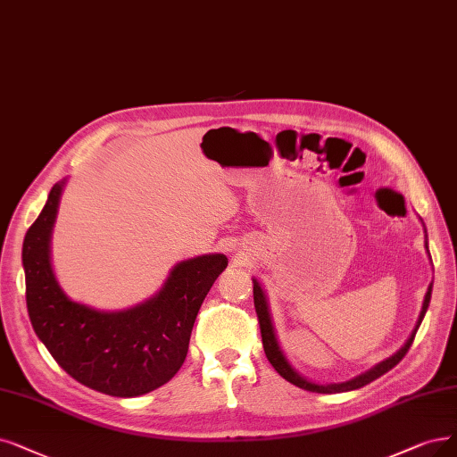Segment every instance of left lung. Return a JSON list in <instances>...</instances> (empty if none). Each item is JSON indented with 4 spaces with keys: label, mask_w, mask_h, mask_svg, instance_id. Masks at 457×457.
Returning <instances> with one entry per match:
<instances>
[{
    "label": "left lung",
    "mask_w": 457,
    "mask_h": 457,
    "mask_svg": "<svg viewBox=\"0 0 457 457\" xmlns=\"http://www.w3.org/2000/svg\"><path fill=\"white\" fill-rule=\"evenodd\" d=\"M426 247H428V242H426ZM429 253V251H428ZM253 300H254V312H257V317H259V326H261V336H262V346H264V353H266V358L270 360V363L273 366V370H276L283 378H287L288 382H292V385H296L298 388H303V390H309V392H317V394H339V392H349V390H358L361 386L370 385V382H373L375 378H378L380 375H385L386 371H390L394 366H397V363L403 360V356L409 353L411 345L414 341V336L418 332V326L420 322H422L426 312H428V305H429V300H431V285L428 288V295H426V300H424V305H422V313H420V319H418V324L414 328L412 336L409 337V341L405 343V346L401 351H397L394 356H390L388 360L380 361L378 366H375L373 370L366 371L363 375L353 378V380H346V382H339V385H315V382H309L305 380L303 377H300L295 370L290 368V363L285 360L279 345H278V339H276V334H273V326H271V320H270V313H268V303H266V298H264V292L261 288V285L257 281H253Z\"/></svg>",
    "instance_id": "1"
}]
</instances>
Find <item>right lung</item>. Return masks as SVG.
I'll return each mask as SVG.
<instances>
[{"instance_id":"right-lung-1","label":"right lung","mask_w":457,"mask_h":457,"mask_svg":"<svg viewBox=\"0 0 457 457\" xmlns=\"http://www.w3.org/2000/svg\"><path fill=\"white\" fill-rule=\"evenodd\" d=\"M60 193L62 184L52 187L22 247L33 330L80 385L116 397L148 394L184 363L198 309L228 259L203 254L186 261L172 270L155 298L120 313L96 312L71 302L50 268L48 242Z\"/></svg>"}]
</instances>
